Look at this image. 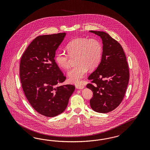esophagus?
<instances>
[{
	"mask_svg": "<svg viewBox=\"0 0 150 150\" xmlns=\"http://www.w3.org/2000/svg\"><path fill=\"white\" fill-rule=\"evenodd\" d=\"M76 88L77 89H80V90H82L84 88V86L83 85H76Z\"/></svg>",
	"mask_w": 150,
	"mask_h": 150,
	"instance_id": "esophagus-1",
	"label": "esophagus"
}]
</instances>
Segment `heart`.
Masks as SVG:
<instances>
[{"label":"heart","instance_id":"b5f03b06","mask_svg":"<svg viewBox=\"0 0 150 150\" xmlns=\"http://www.w3.org/2000/svg\"><path fill=\"white\" fill-rule=\"evenodd\" d=\"M68 53L57 52L55 60L60 68L67 69L70 67V57L76 56L77 66L70 69L67 75L69 81L79 83L88 70L96 68L99 65L102 55V46L95 38H77L70 41L66 45Z\"/></svg>","mask_w":150,"mask_h":150}]
</instances>
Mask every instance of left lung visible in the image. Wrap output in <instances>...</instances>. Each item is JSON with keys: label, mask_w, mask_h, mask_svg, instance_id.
Returning <instances> with one entry per match:
<instances>
[{"label": "left lung", "mask_w": 150, "mask_h": 150, "mask_svg": "<svg viewBox=\"0 0 150 150\" xmlns=\"http://www.w3.org/2000/svg\"><path fill=\"white\" fill-rule=\"evenodd\" d=\"M100 36L103 52L100 64L88 77L92 82L86 87L93 92L90 101L94 111L105 113L122 102L129 80V71L123 48L106 32L90 31Z\"/></svg>", "instance_id": "obj_1"}]
</instances>
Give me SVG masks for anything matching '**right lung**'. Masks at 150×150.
Returning a JSON list of instances; mask_svg holds the SVG:
<instances>
[{
    "instance_id": "obj_1",
    "label": "right lung",
    "mask_w": 150,
    "mask_h": 150,
    "mask_svg": "<svg viewBox=\"0 0 150 150\" xmlns=\"http://www.w3.org/2000/svg\"><path fill=\"white\" fill-rule=\"evenodd\" d=\"M67 33L36 37L23 54L20 76L24 93L33 108L48 117L63 113L75 87L58 85L66 77L54 60Z\"/></svg>"
}]
</instances>
